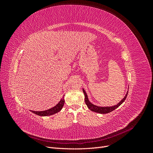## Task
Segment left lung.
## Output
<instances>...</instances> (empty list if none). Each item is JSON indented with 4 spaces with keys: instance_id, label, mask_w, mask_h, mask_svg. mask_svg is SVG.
I'll return each instance as SVG.
<instances>
[{
    "instance_id": "left-lung-1",
    "label": "left lung",
    "mask_w": 153,
    "mask_h": 153,
    "mask_svg": "<svg viewBox=\"0 0 153 153\" xmlns=\"http://www.w3.org/2000/svg\"><path fill=\"white\" fill-rule=\"evenodd\" d=\"M82 90H83V92H84V94L85 96V102L87 106V107L89 108L91 111H92V112L100 113V114H107V113L111 112L112 111L118 108L119 106L124 102L125 100H126V97L128 96V91L126 95H125V96L124 97V98L121 101H119V102L117 105H115L114 106H97V105H95L94 104H92V103H91L90 101L89 100V98H88V96H87V94L86 93L84 89H82Z\"/></svg>"
}]
</instances>
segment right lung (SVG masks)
<instances>
[{
	"instance_id": "obj_1",
	"label": "right lung",
	"mask_w": 153,
	"mask_h": 153,
	"mask_svg": "<svg viewBox=\"0 0 153 153\" xmlns=\"http://www.w3.org/2000/svg\"><path fill=\"white\" fill-rule=\"evenodd\" d=\"M64 105V99L63 97V98L60 100L59 102L56 105L48 110H44V111H33V110H30V111L32 113H34L36 115H38L39 116H49V115H52L60 112V111L62 110Z\"/></svg>"
}]
</instances>
